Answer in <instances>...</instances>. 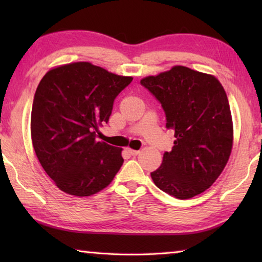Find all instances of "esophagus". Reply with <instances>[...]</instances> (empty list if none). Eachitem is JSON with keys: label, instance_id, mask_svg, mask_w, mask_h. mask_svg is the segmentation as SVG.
Segmentation results:
<instances>
[{"label": "esophagus", "instance_id": "1", "mask_svg": "<svg viewBox=\"0 0 262 262\" xmlns=\"http://www.w3.org/2000/svg\"><path fill=\"white\" fill-rule=\"evenodd\" d=\"M127 151L129 152V154L132 155V156H137V155L140 154L139 150H133V149H130V148H128V149H127Z\"/></svg>", "mask_w": 262, "mask_h": 262}]
</instances>
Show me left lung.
I'll return each mask as SVG.
<instances>
[{"mask_svg":"<svg viewBox=\"0 0 262 262\" xmlns=\"http://www.w3.org/2000/svg\"><path fill=\"white\" fill-rule=\"evenodd\" d=\"M162 105L166 128L174 132L170 152L151 172L159 189L180 200L215 183L232 149V119L227 94L216 77L183 66L141 81Z\"/></svg>","mask_w":262,"mask_h":262,"instance_id":"1","label":"left lung"}]
</instances>
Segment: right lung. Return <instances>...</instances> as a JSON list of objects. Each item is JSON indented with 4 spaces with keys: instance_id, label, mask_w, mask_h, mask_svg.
Here are the masks:
<instances>
[{
    "instance_id": "right-lung-1",
    "label": "right lung",
    "mask_w": 262,
    "mask_h": 262,
    "mask_svg": "<svg viewBox=\"0 0 262 262\" xmlns=\"http://www.w3.org/2000/svg\"><path fill=\"white\" fill-rule=\"evenodd\" d=\"M133 77L89 62L48 72L34 94L31 137L43 170L63 192L90 196L111 184L123 163L120 148L97 140L118 95Z\"/></svg>"
}]
</instances>
